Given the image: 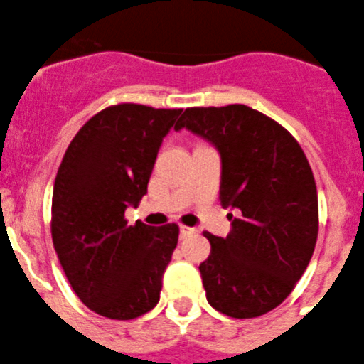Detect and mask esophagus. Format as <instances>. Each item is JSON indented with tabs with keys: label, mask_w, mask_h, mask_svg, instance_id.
Instances as JSON below:
<instances>
[{
	"label": "esophagus",
	"mask_w": 364,
	"mask_h": 364,
	"mask_svg": "<svg viewBox=\"0 0 364 364\" xmlns=\"http://www.w3.org/2000/svg\"><path fill=\"white\" fill-rule=\"evenodd\" d=\"M196 228L194 227H185V225H181V228H179V234H181V237H190V235L196 234Z\"/></svg>",
	"instance_id": "obj_1"
}]
</instances>
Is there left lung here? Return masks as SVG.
<instances>
[{"instance_id": "left-lung-1", "label": "left lung", "mask_w": 364, "mask_h": 364, "mask_svg": "<svg viewBox=\"0 0 364 364\" xmlns=\"http://www.w3.org/2000/svg\"><path fill=\"white\" fill-rule=\"evenodd\" d=\"M179 129L221 154L219 199L232 230L205 232L210 255L199 264L206 299L235 319L279 306L312 259L319 230L317 188L296 137L247 105L186 109Z\"/></svg>"}]
</instances>
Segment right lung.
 <instances>
[{
	"mask_svg": "<svg viewBox=\"0 0 364 364\" xmlns=\"http://www.w3.org/2000/svg\"><path fill=\"white\" fill-rule=\"evenodd\" d=\"M183 109L119 103L80 129L52 194V243L81 303L109 319H136L159 301L179 227L129 225L125 210L146 194L163 137Z\"/></svg>",
	"mask_w": 364,
	"mask_h": 364,
	"instance_id": "right-lung-1",
	"label": "right lung"
}]
</instances>
